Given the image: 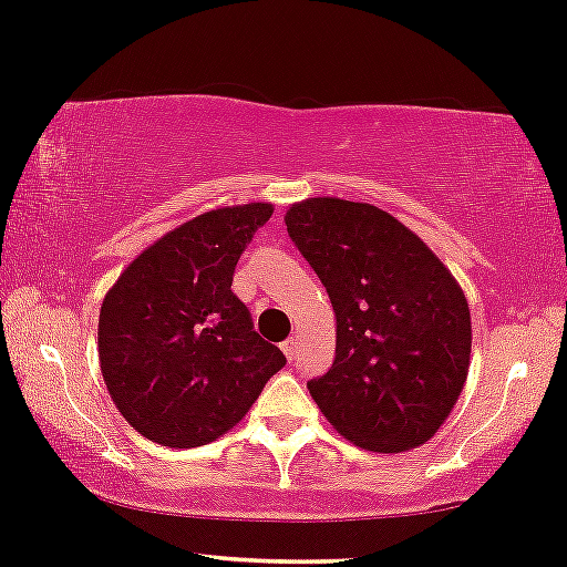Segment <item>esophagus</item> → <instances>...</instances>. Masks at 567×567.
<instances>
[{
	"instance_id": "obj_1",
	"label": "esophagus",
	"mask_w": 567,
	"mask_h": 567,
	"mask_svg": "<svg viewBox=\"0 0 567 567\" xmlns=\"http://www.w3.org/2000/svg\"><path fill=\"white\" fill-rule=\"evenodd\" d=\"M282 352H285V358H288V363H293L296 354H298V339L290 336V339L282 344Z\"/></svg>"
}]
</instances>
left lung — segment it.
I'll use <instances>...</instances> for the list:
<instances>
[{
  "instance_id": "8db88e82",
  "label": "left lung",
  "mask_w": 567,
  "mask_h": 567,
  "mask_svg": "<svg viewBox=\"0 0 567 567\" xmlns=\"http://www.w3.org/2000/svg\"><path fill=\"white\" fill-rule=\"evenodd\" d=\"M336 312V358L309 393L326 420L371 452L433 439L471 365V309L435 252L374 204L320 196L285 213Z\"/></svg>"
}]
</instances>
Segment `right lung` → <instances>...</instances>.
Returning <instances> with one entry per match:
<instances>
[{
    "label": "right lung",
    "instance_id": "1",
    "mask_svg": "<svg viewBox=\"0 0 567 567\" xmlns=\"http://www.w3.org/2000/svg\"><path fill=\"white\" fill-rule=\"evenodd\" d=\"M271 204L220 207L142 250L99 312V363L117 412L161 446L228 433L285 365L231 293L234 269Z\"/></svg>",
    "mask_w": 567,
    "mask_h": 567
}]
</instances>
